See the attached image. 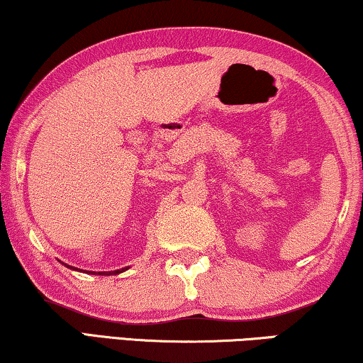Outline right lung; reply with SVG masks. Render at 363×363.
I'll return each mask as SVG.
<instances>
[{
    "mask_svg": "<svg viewBox=\"0 0 363 363\" xmlns=\"http://www.w3.org/2000/svg\"><path fill=\"white\" fill-rule=\"evenodd\" d=\"M70 269H72V267H70ZM124 270V269H123ZM123 270H116V272H114V273H121V272H123ZM109 273H111V272H109ZM109 273H108V275H109ZM99 275H101V273H99Z\"/></svg>",
    "mask_w": 363,
    "mask_h": 363,
    "instance_id": "right-lung-1",
    "label": "right lung"
}]
</instances>
